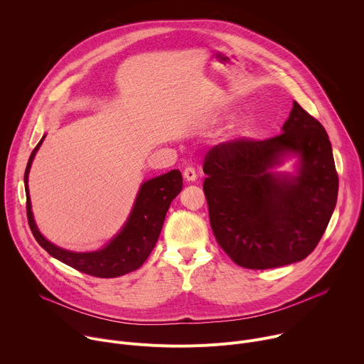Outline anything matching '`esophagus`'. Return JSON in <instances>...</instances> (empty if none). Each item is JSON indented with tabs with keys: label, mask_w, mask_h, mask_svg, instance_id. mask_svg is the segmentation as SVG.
Here are the masks:
<instances>
[{
	"label": "esophagus",
	"mask_w": 364,
	"mask_h": 364,
	"mask_svg": "<svg viewBox=\"0 0 364 364\" xmlns=\"http://www.w3.org/2000/svg\"><path fill=\"white\" fill-rule=\"evenodd\" d=\"M183 176L187 181H196L197 178V174H196V170L193 167H187L184 171H183Z\"/></svg>",
	"instance_id": "esophagus-1"
}]
</instances>
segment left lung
Segmentation results:
<instances>
[{"label": "left lung", "mask_w": 364, "mask_h": 364, "mask_svg": "<svg viewBox=\"0 0 364 364\" xmlns=\"http://www.w3.org/2000/svg\"><path fill=\"white\" fill-rule=\"evenodd\" d=\"M300 155L295 178L269 168L284 154ZM203 183L219 246L246 269L302 261L316 249L334 212L338 176L324 127L294 100L282 134L236 138L205 154Z\"/></svg>", "instance_id": "left-lung-1"}]
</instances>
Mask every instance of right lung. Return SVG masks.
I'll return each mask as SVG.
<instances>
[{
  "instance_id": "obj_1",
  "label": "right lung",
  "mask_w": 364,
  "mask_h": 364,
  "mask_svg": "<svg viewBox=\"0 0 364 364\" xmlns=\"http://www.w3.org/2000/svg\"><path fill=\"white\" fill-rule=\"evenodd\" d=\"M43 139L44 136L33 149L24 173L27 220L37 243L47 253L59 259L60 262L96 278H117L138 269L146 261V257L152 252L155 243H157L168 207L183 188L181 173L178 170H173L145 181L139 188L127 225L105 247L87 253L69 252L55 246L41 236L31 213L27 181L33 159Z\"/></svg>"
}]
</instances>
